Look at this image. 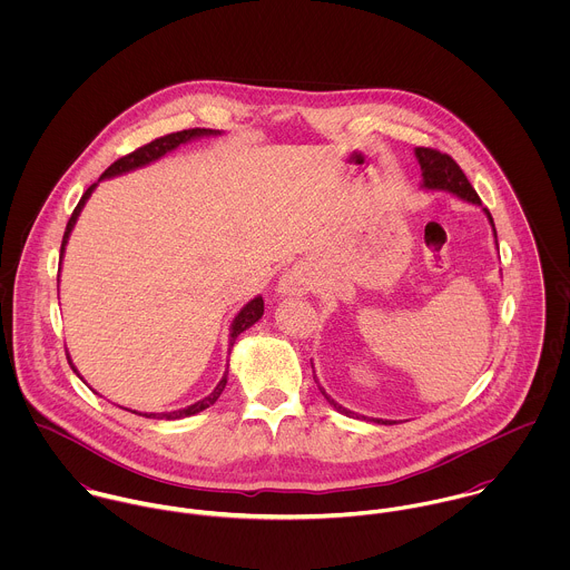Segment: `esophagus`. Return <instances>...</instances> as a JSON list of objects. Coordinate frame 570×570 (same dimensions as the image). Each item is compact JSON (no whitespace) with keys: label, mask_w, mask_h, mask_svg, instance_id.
<instances>
[{"label":"esophagus","mask_w":570,"mask_h":570,"mask_svg":"<svg viewBox=\"0 0 570 570\" xmlns=\"http://www.w3.org/2000/svg\"><path fill=\"white\" fill-rule=\"evenodd\" d=\"M314 287H316V278L307 265H294L278 281L281 296H307L309 292H314Z\"/></svg>","instance_id":"esophagus-1"}]
</instances>
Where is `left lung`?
I'll return each instance as SVG.
<instances>
[{"label": "left lung", "instance_id": "left-lung-1", "mask_svg": "<svg viewBox=\"0 0 570 570\" xmlns=\"http://www.w3.org/2000/svg\"><path fill=\"white\" fill-rule=\"evenodd\" d=\"M414 158H416V163L421 166V177H423V179H421V188H423V190H432V193H448V195H452V197H456V199H461V202H468V204L481 206V197H479V195H476V190L472 188V184H470V179L465 177V173L461 170V166L454 163L450 156L439 154V151H434V149L416 147V149H414ZM483 213H485L489 226H491L493 242L498 245L493 219H491L488 208H483ZM312 368H314V362H312ZM314 380H316V384H318L321 393L325 395L326 402H328L331 406L335 407L337 412H342V414H346V416H353V419H368V416H364V414H357V412H351V410L340 406L335 400H331V395H326L325 389L321 386V382H318V377H316V375H314ZM371 421H375V423H384V425L395 423V421H386V419H371Z\"/></svg>", "mask_w": 570, "mask_h": 570}]
</instances>
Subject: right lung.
I'll use <instances>...</instances> for the list:
<instances>
[{"label":"right lung","mask_w":570,"mask_h":570,"mask_svg":"<svg viewBox=\"0 0 570 570\" xmlns=\"http://www.w3.org/2000/svg\"><path fill=\"white\" fill-rule=\"evenodd\" d=\"M210 136H222V131H219V129H186V131L168 134V136H164V138H158V140H154V142H149V145H145V147H140V149H136L134 154H129V156L120 158L118 163L111 164V166L100 175V179H98L96 184H91V186L82 193L81 202H79V206L75 208L72 217H70V222H68L66 235H63V244H61V263H63L66 245L70 242V235H72V230H75V226H77V222H79V217H81L82 208H85L87 199L91 197V193L96 190V186H98L102 179H111V177H118V175L131 173V170H136V168H142V166H149V164L158 163L160 158H164V156H166V154H170V151H175L177 147L188 145V142L199 140V138H210ZM263 307H265L263 296H254L247 305L242 307V312L233 318V325H230V337H228V355H230V348L235 346V340L244 333L245 328H249V326L256 325V323L261 321V316H263ZM68 362H70V366L75 368V373L79 375V371H77V366L72 364V357H70V355H68ZM228 362H230V360H228ZM228 366H230V364H226L224 377L219 380V384L215 386V391H213L208 397H204V400H199V402H195V404H190V406L179 407V410H173V412H136V410H131V412L142 414V416H149V419H184V416H193V414H197V412H202V410L213 406V404L219 400V395L224 393V389H226V384H228ZM79 377H81V375H79ZM125 410H127V407H125Z\"/></svg>","instance_id":"right-lung-1"}]
</instances>
